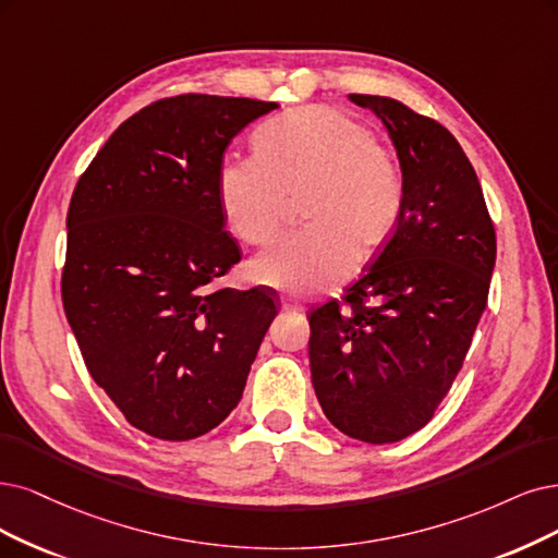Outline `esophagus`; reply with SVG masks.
I'll return each mask as SVG.
<instances>
[{
    "label": "esophagus",
    "mask_w": 558,
    "mask_h": 558,
    "mask_svg": "<svg viewBox=\"0 0 558 558\" xmlns=\"http://www.w3.org/2000/svg\"><path fill=\"white\" fill-rule=\"evenodd\" d=\"M282 307H284V311H292V313H301L303 311V305L299 301L287 299V296H282Z\"/></svg>",
    "instance_id": "34e87169"
}]
</instances>
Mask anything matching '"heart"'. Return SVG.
Instances as JSON below:
<instances>
[{"instance_id": "obj_1", "label": "heart", "mask_w": 558, "mask_h": 558, "mask_svg": "<svg viewBox=\"0 0 558 558\" xmlns=\"http://www.w3.org/2000/svg\"><path fill=\"white\" fill-rule=\"evenodd\" d=\"M257 158L225 162L220 211L232 232L264 245L278 232L290 195L301 193L307 225L253 264L257 282L282 294L328 290L396 232L404 181L396 156L359 119L331 106H305L262 126Z\"/></svg>"}]
</instances>
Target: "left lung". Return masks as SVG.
Instances as JSON below:
<instances>
[{
	"mask_svg": "<svg viewBox=\"0 0 558 558\" xmlns=\"http://www.w3.org/2000/svg\"><path fill=\"white\" fill-rule=\"evenodd\" d=\"M373 110L398 151L404 204L369 271L311 313V373L326 418L347 437L393 444L435 416L487 305L497 236L460 142L386 96Z\"/></svg>",
	"mask_w": 558,
	"mask_h": 558,
	"instance_id": "left-lung-1",
	"label": "left lung"
}]
</instances>
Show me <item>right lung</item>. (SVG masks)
<instances>
[{
    "label": "right lung",
    "mask_w": 558,
    "mask_h": 558,
    "mask_svg": "<svg viewBox=\"0 0 558 558\" xmlns=\"http://www.w3.org/2000/svg\"><path fill=\"white\" fill-rule=\"evenodd\" d=\"M278 102L183 94L142 108L80 177L61 299L89 375L126 421L189 441L239 404L278 315L262 290H214L241 259L225 232L227 144Z\"/></svg>",
    "instance_id": "add662e5"
}]
</instances>
